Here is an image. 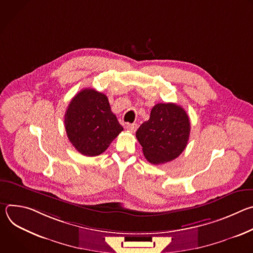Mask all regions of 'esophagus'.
<instances>
[{"mask_svg": "<svg viewBox=\"0 0 253 253\" xmlns=\"http://www.w3.org/2000/svg\"><path fill=\"white\" fill-rule=\"evenodd\" d=\"M137 124H135V123H133V124H127V126H126V128H127V130H129L130 132H135L136 130H137Z\"/></svg>", "mask_w": 253, "mask_h": 253, "instance_id": "esophagus-1", "label": "esophagus"}]
</instances>
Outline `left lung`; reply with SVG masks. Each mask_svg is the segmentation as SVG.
I'll return each instance as SVG.
<instances>
[{"instance_id": "1", "label": "left lung", "mask_w": 253, "mask_h": 253, "mask_svg": "<svg viewBox=\"0 0 253 253\" xmlns=\"http://www.w3.org/2000/svg\"><path fill=\"white\" fill-rule=\"evenodd\" d=\"M189 135V117L181 106L174 103L156 104L149 120L136 132L144 156L155 165L177 158L184 151Z\"/></svg>"}]
</instances>
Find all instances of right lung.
<instances>
[{"label": "right lung", "instance_id": "1", "mask_svg": "<svg viewBox=\"0 0 253 253\" xmlns=\"http://www.w3.org/2000/svg\"><path fill=\"white\" fill-rule=\"evenodd\" d=\"M64 122L72 145L85 156L100 155L123 131L107 96L89 88L71 100Z\"/></svg>", "mask_w": 253, "mask_h": 253}]
</instances>
